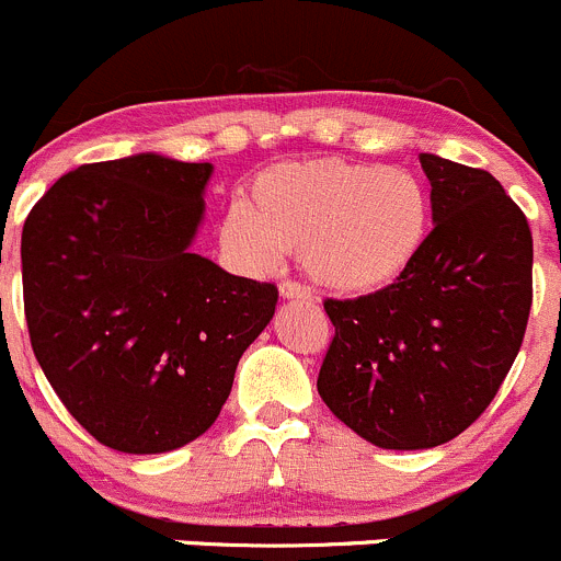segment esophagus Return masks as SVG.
I'll use <instances>...</instances> for the list:
<instances>
[{"instance_id": "esophagus-1", "label": "esophagus", "mask_w": 561, "mask_h": 561, "mask_svg": "<svg viewBox=\"0 0 561 561\" xmlns=\"http://www.w3.org/2000/svg\"><path fill=\"white\" fill-rule=\"evenodd\" d=\"M279 296L287 298V301H312V293L304 285H298V282H282Z\"/></svg>"}]
</instances>
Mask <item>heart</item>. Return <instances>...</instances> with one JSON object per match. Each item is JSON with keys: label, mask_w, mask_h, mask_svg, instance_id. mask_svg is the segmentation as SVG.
Here are the masks:
<instances>
[{"label": "heart", "mask_w": 561, "mask_h": 561, "mask_svg": "<svg viewBox=\"0 0 561 561\" xmlns=\"http://www.w3.org/2000/svg\"><path fill=\"white\" fill-rule=\"evenodd\" d=\"M433 197L408 170L362 161H298L260 172L247 208L232 205L221 247L241 263L271 268L298 252L309 279L362 298L397 285L431 243Z\"/></svg>", "instance_id": "heart-1"}]
</instances>
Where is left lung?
I'll return each mask as SVG.
<instances>
[{"instance_id": "8db88e82", "label": "left lung", "mask_w": 561, "mask_h": 561, "mask_svg": "<svg viewBox=\"0 0 561 561\" xmlns=\"http://www.w3.org/2000/svg\"><path fill=\"white\" fill-rule=\"evenodd\" d=\"M431 243L397 285L325 301L334 342L318 391L380 449H433L491 405L524 342L531 232L491 172L422 153Z\"/></svg>"}]
</instances>
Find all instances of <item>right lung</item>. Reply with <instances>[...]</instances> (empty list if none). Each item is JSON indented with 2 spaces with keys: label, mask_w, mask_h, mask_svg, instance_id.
I'll list each match as a JSON object with an SVG mask.
<instances>
[{
  "label": "right lung",
  "mask_w": 561,
  "mask_h": 561,
  "mask_svg": "<svg viewBox=\"0 0 561 561\" xmlns=\"http://www.w3.org/2000/svg\"><path fill=\"white\" fill-rule=\"evenodd\" d=\"M214 164L136 153L59 178L21 232L32 351L70 416L161 455L219 416L276 287L192 252Z\"/></svg>",
  "instance_id": "add662e5"
}]
</instances>
